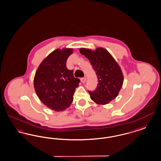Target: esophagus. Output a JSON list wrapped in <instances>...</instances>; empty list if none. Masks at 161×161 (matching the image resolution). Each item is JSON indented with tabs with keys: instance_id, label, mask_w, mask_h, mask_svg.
I'll return each instance as SVG.
<instances>
[{
	"instance_id": "34e87169",
	"label": "esophagus",
	"mask_w": 161,
	"mask_h": 161,
	"mask_svg": "<svg viewBox=\"0 0 161 161\" xmlns=\"http://www.w3.org/2000/svg\"><path fill=\"white\" fill-rule=\"evenodd\" d=\"M80 80H81V81L83 83H84L86 82V78H81V79H80Z\"/></svg>"
}]
</instances>
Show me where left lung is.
I'll use <instances>...</instances> for the list:
<instances>
[{"label": "left lung", "instance_id": "8db88e82", "mask_svg": "<svg viewBox=\"0 0 161 161\" xmlns=\"http://www.w3.org/2000/svg\"><path fill=\"white\" fill-rule=\"evenodd\" d=\"M80 52L89 60L97 77L96 89L88 91L91 99L97 104L108 103L116 98L122 86L123 75L120 66L103 48H97L95 51L80 48Z\"/></svg>", "mask_w": 161, "mask_h": 161}]
</instances>
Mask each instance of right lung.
Returning <instances> with one entry per match:
<instances>
[{"label": "right lung", "instance_id": "obj_1", "mask_svg": "<svg viewBox=\"0 0 161 161\" xmlns=\"http://www.w3.org/2000/svg\"><path fill=\"white\" fill-rule=\"evenodd\" d=\"M72 49H57L39 66L34 78V87L41 102L54 111H62L72 103L80 80L66 68V60Z\"/></svg>", "mask_w": 161, "mask_h": 161}]
</instances>
